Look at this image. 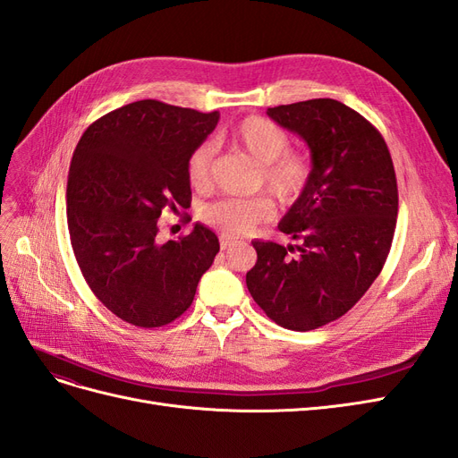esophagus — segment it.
Wrapping results in <instances>:
<instances>
[{
  "mask_svg": "<svg viewBox=\"0 0 458 458\" xmlns=\"http://www.w3.org/2000/svg\"><path fill=\"white\" fill-rule=\"evenodd\" d=\"M219 244H221V250H227V248L233 246V241L227 239V237H221V239H219Z\"/></svg>",
  "mask_w": 458,
  "mask_h": 458,
  "instance_id": "obj_1",
  "label": "esophagus"
}]
</instances>
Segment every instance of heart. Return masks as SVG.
Wrapping results in <instances>:
<instances>
[{"mask_svg": "<svg viewBox=\"0 0 458 458\" xmlns=\"http://www.w3.org/2000/svg\"><path fill=\"white\" fill-rule=\"evenodd\" d=\"M231 140L246 150L259 164L258 185L283 202H296L311 183L313 164L308 155L290 150V140L283 128L261 116L244 118L233 130ZM212 147H200L189 160V182L195 189H206L210 183ZM273 214V206L266 197L221 199L202 208V219L225 237H244L259 221Z\"/></svg>", "mask_w": 458, "mask_h": 458, "instance_id": "1", "label": "heart"}]
</instances>
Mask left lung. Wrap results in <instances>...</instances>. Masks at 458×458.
I'll list each match as a JSON object with an SVG mask.
<instances>
[{
  "label": "left lung",
  "mask_w": 458,
  "mask_h": 458,
  "mask_svg": "<svg viewBox=\"0 0 458 458\" xmlns=\"http://www.w3.org/2000/svg\"><path fill=\"white\" fill-rule=\"evenodd\" d=\"M267 114L308 143L313 177L279 224L300 244L254 241L246 286L271 321L306 332L348 313L380 275L395 233L397 179L380 131L340 101Z\"/></svg>",
  "instance_id": "8db88e82"
}]
</instances>
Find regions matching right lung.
Returning a JSON list of instances; mask_svg holds the SVG:
<instances>
[{
    "label": "right lung",
    "instance_id": "add662e5",
    "mask_svg": "<svg viewBox=\"0 0 458 458\" xmlns=\"http://www.w3.org/2000/svg\"><path fill=\"white\" fill-rule=\"evenodd\" d=\"M217 120V110L145 99L95 120L76 145L66 183L71 244L91 293L122 321H175L219 252L216 233L200 224L177 241L157 237L162 212L191 206L189 160Z\"/></svg>",
    "mask_w": 458,
    "mask_h": 458
}]
</instances>
